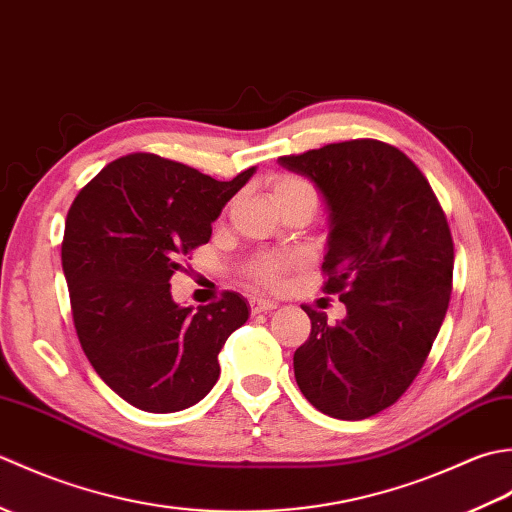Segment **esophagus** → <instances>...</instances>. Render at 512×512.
Listing matches in <instances>:
<instances>
[{
  "label": "esophagus",
  "instance_id": "esophagus-1",
  "mask_svg": "<svg viewBox=\"0 0 512 512\" xmlns=\"http://www.w3.org/2000/svg\"><path fill=\"white\" fill-rule=\"evenodd\" d=\"M250 310H253L255 314L257 312H268V310H275L277 308V301L268 299V297H250Z\"/></svg>",
  "mask_w": 512,
  "mask_h": 512
}]
</instances>
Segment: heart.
I'll return each instance as SVG.
<instances>
[{
  "mask_svg": "<svg viewBox=\"0 0 512 512\" xmlns=\"http://www.w3.org/2000/svg\"><path fill=\"white\" fill-rule=\"evenodd\" d=\"M297 195H312L314 198V189L306 180H301L297 176H288V173L277 176L273 180L270 198H273L275 204L284 202L288 198H297ZM299 264H301L299 255H264L250 266V277L257 281H264V284H277V281H281V277L286 275V270L295 268Z\"/></svg>",
  "mask_w": 512,
  "mask_h": 512,
  "instance_id": "heart-1",
  "label": "heart"
}]
</instances>
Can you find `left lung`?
<instances>
[{"label": "left lung", "mask_w": 512, "mask_h": 512, "mask_svg": "<svg viewBox=\"0 0 512 512\" xmlns=\"http://www.w3.org/2000/svg\"><path fill=\"white\" fill-rule=\"evenodd\" d=\"M279 165L308 178L328 211L325 292L345 319L303 308L310 339L295 378L319 411L363 420L394 405L418 376L451 299L453 239L427 178L396 147L347 140Z\"/></svg>", "instance_id": "1"}]
</instances>
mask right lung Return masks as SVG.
I'll return each instance as SVG.
<instances>
[{"label":"right lung","mask_w":512,"mask_h":512,"mask_svg":"<svg viewBox=\"0 0 512 512\" xmlns=\"http://www.w3.org/2000/svg\"><path fill=\"white\" fill-rule=\"evenodd\" d=\"M255 167L220 182L154 154L110 162L70 206L61 244L74 328L85 356L136 409L173 413L220 378L217 354L248 303L237 292L184 308L169 279L211 239V224Z\"/></svg>","instance_id":"right-lung-1"}]
</instances>
